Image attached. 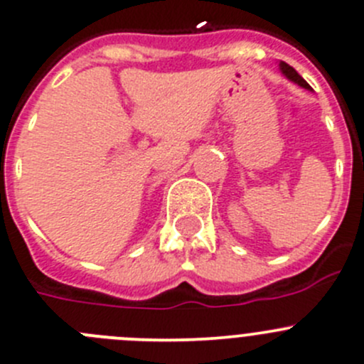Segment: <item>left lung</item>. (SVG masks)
Segmentation results:
<instances>
[{
    "instance_id": "obj_1",
    "label": "left lung",
    "mask_w": 364,
    "mask_h": 364,
    "mask_svg": "<svg viewBox=\"0 0 364 364\" xmlns=\"http://www.w3.org/2000/svg\"><path fill=\"white\" fill-rule=\"evenodd\" d=\"M278 68H280L282 75H284L285 79H289L291 82L298 84V86L305 87V90H311V86H309V84L305 82L304 77H301V75L298 73V71L294 70L293 66H289V64H287V63H284V60H280V64H278Z\"/></svg>"
}]
</instances>
